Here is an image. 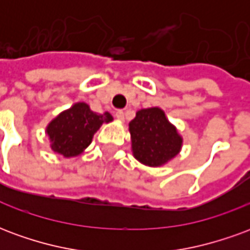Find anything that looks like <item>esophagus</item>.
<instances>
[{"label": "esophagus", "instance_id": "esophagus-1", "mask_svg": "<svg viewBox=\"0 0 250 250\" xmlns=\"http://www.w3.org/2000/svg\"><path fill=\"white\" fill-rule=\"evenodd\" d=\"M115 116H116V119L120 120V122H123V120H125V112H123L122 109L116 111V112H115Z\"/></svg>", "mask_w": 250, "mask_h": 250}]
</instances>
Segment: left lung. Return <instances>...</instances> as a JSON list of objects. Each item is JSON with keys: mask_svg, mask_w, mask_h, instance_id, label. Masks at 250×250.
<instances>
[{"mask_svg": "<svg viewBox=\"0 0 250 250\" xmlns=\"http://www.w3.org/2000/svg\"><path fill=\"white\" fill-rule=\"evenodd\" d=\"M128 131L132 155L148 167L165 166L182 150L184 138L159 107L136 111Z\"/></svg>", "mask_w": 250, "mask_h": 250, "instance_id": "left-lung-1", "label": "left lung"}]
</instances>
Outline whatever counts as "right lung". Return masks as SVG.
I'll return each instance as SVG.
<instances>
[{
    "mask_svg": "<svg viewBox=\"0 0 250 250\" xmlns=\"http://www.w3.org/2000/svg\"><path fill=\"white\" fill-rule=\"evenodd\" d=\"M112 120L114 118L109 112L96 114L87 103L77 102L48 123L45 135L56 154L64 158H75L91 145L93 134L102 125Z\"/></svg>",
    "mask_w": 250,
    "mask_h": 250,
    "instance_id": "obj_1",
    "label": "right lung"
}]
</instances>
